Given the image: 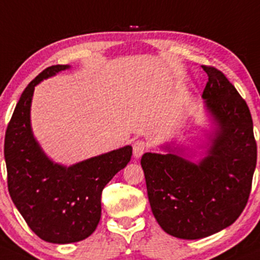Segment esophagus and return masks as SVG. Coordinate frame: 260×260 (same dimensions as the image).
<instances>
[{
  "label": "esophagus",
  "mask_w": 260,
  "mask_h": 260,
  "mask_svg": "<svg viewBox=\"0 0 260 260\" xmlns=\"http://www.w3.org/2000/svg\"><path fill=\"white\" fill-rule=\"evenodd\" d=\"M147 151V143L143 139H138L133 143V155L136 158H139L144 152Z\"/></svg>",
  "instance_id": "esophagus-1"
}]
</instances>
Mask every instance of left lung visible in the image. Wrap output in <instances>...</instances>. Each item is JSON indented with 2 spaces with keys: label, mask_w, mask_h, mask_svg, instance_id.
Wrapping results in <instances>:
<instances>
[{
  "label": "left lung",
  "mask_w": 260,
  "mask_h": 260,
  "mask_svg": "<svg viewBox=\"0 0 260 260\" xmlns=\"http://www.w3.org/2000/svg\"><path fill=\"white\" fill-rule=\"evenodd\" d=\"M202 68L208 75L203 98L218 123L207 157L198 165L173 153H144L141 159L153 215L180 239L204 238L236 222L249 199L256 166L247 102L222 71Z\"/></svg>",
  "instance_id": "8db88e82"
}]
</instances>
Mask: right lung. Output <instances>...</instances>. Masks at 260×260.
Here are the masks:
<instances>
[{"instance_id": "1", "label": "right lung", "mask_w": 260, "mask_h": 260, "mask_svg": "<svg viewBox=\"0 0 260 260\" xmlns=\"http://www.w3.org/2000/svg\"><path fill=\"white\" fill-rule=\"evenodd\" d=\"M68 67L51 66L29 82L8 122L4 148L11 199L32 232L56 244L80 242L93 233L103 188L132 157L131 146L68 168L46 157L29 124L32 94L40 81Z\"/></svg>"}]
</instances>
